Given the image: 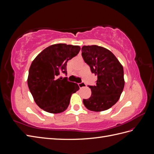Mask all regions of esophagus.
Returning a JSON list of instances; mask_svg holds the SVG:
<instances>
[{
  "label": "esophagus",
  "instance_id": "34e87169",
  "mask_svg": "<svg viewBox=\"0 0 154 154\" xmlns=\"http://www.w3.org/2000/svg\"><path fill=\"white\" fill-rule=\"evenodd\" d=\"M78 86H79V87H80V88H81L86 87V84H85V83L84 82H82V83H78Z\"/></svg>",
  "mask_w": 154,
  "mask_h": 154
}]
</instances>
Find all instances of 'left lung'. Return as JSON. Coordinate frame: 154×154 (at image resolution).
<instances>
[{
	"instance_id": "8db88e82",
	"label": "left lung",
	"mask_w": 154,
	"mask_h": 154,
	"mask_svg": "<svg viewBox=\"0 0 154 154\" xmlns=\"http://www.w3.org/2000/svg\"><path fill=\"white\" fill-rule=\"evenodd\" d=\"M82 55L91 72L97 76L96 85L88 86L92 94L83 103L87 109L101 112L116 103L125 86L122 65L110 51L101 46L83 45Z\"/></svg>"
}]
</instances>
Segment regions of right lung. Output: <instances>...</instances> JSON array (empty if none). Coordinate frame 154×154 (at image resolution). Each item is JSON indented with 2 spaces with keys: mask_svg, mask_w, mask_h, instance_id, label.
I'll list each match as a JSON object with an SVG mask.
<instances>
[{
  "mask_svg": "<svg viewBox=\"0 0 154 154\" xmlns=\"http://www.w3.org/2000/svg\"><path fill=\"white\" fill-rule=\"evenodd\" d=\"M78 45H51L37 55L29 70L27 85L34 101L40 109L52 114L61 113L69 105L73 93L80 89L77 83L67 81L68 60L79 53Z\"/></svg>",
  "mask_w": 154,
  "mask_h": 154,
  "instance_id": "right-lung-1",
  "label": "right lung"
}]
</instances>
